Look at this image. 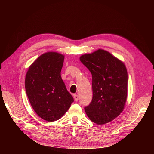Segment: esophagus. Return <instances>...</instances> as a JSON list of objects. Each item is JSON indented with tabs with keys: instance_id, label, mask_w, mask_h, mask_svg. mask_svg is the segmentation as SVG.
I'll use <instances>...</instances> for the list:
<instances>
[{
	"instance_id": "34e87169",
	"label": "esophagus",
	"mask_w": 154,
	"mask_h": 154,
	"mask_svg": "<svg viewBox=\"0 0 154 154\" xmlns=\"http://www.w3.org/2000/svg\"><path fill=\"white\" fill-rule=\"evenodd\" d=\"M74 99L76 101H78V96L77 94H74Z\"/></svg>"
}]
</instances>
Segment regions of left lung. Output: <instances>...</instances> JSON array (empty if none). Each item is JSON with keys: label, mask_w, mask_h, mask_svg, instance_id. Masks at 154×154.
Wrapping results in <instances>:
<instances>
[{"label": "left lung", "mask_w": 154, "mask_h": 154, "mask_svg": "<svg viewBox=\"0 0 154 154\" xmlns=\"http://www.w3.org/2000/svg\"><path fill=\"white\" fill-rule=\"evenodd\" d=\"M80 60L92 74V100L85 107V112L97 125L110 122L122 112L127 101V68L103 49L82 55Z\"/></svg>", "instance_id": "8db88e82"}]
</instances>
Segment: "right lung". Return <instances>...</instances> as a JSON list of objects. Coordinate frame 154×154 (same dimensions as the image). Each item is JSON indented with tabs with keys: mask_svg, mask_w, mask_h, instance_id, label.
<instances>
[{
	"mask_svg": "<svg viewBox=\"0 0 154 154\" xmlns=\"http://www.w3.org/2000/svg\"><path fill=\"white\" fill-rule=\"evenodd\" d=\"M64 56L45 53L29 66L25 88L31 106L41 118L52 122L61 118L74 99L61 77Z\"/></svg>",
	"mask_w": 154,
	"mask_h": 154,
	"instance_id": "obj_1",
	"label": "right lung"
}]
</instances>
